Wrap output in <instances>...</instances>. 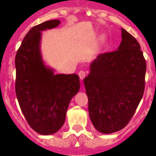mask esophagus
<instances>
[{"instance_id":"1","label":"esophagus","mask_w":156,"mask_h":156,"mask_svg":"<svg viewBox=\"0 0 156 156\" xmlns=\"http://www.w3.org/2000/svg\"><path fill=\"white\" fill-rule=\"evenodd\" d=\"M78 76H79L80 79L83 80V78H85V76H86V73L84 72V71H83V70H80V72L78 73Z\"/></svg>"}]
</instances>
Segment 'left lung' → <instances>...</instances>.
I'll use <instances>...</instances> for the list:
<instances>
[{
  "label": "left lung",
  "instance_id": "obj_1",
  "mask_svg": "<svg viewBox=\"0 0 156 156\" xmlns=\"http://www.w3.org/2000/svg\"><path fill=\"white\" fill-rule=\"evenodd\" d=\"M115 51L100 54L83 79L89 114L94 128L104 134L129 122L143 97L146 62L139 42L123 28Z\"/></svg>",
  "mask_w": 156,
  "mask_h": 156
}]
</instances>
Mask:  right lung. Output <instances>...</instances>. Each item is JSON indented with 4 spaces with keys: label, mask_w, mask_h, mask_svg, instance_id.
I'll return each instance as SVG.
<instances>
[{
    "label": "right lung",
    "mask_w": 156,
    "mask_h": 156,
    "mask_svg": "<svg viewBox=\"0 0 156 156\" xmlns=\"http://www.w3.org/2000/svg\"><path fill=\"white\" fill-rule=\"evenodd\" d=\"M61 23L52 20L31 28L15 56V91L20 107L30 126L42 135L56 133L63 126L71 99L79 91L77 74H55L41 52L42 32Z\"/></svg>",
    "instance_id": "right-lung-1"
}]
</instances>
